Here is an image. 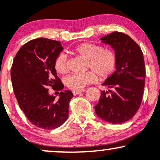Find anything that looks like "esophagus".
<instances>
[{
    "label": "esophagus",
    "instance_id": "34e87169",
    "mask_svg": "<svg viewBox=\"0 0 160 160\" xmlns=\"http://www.w3.org/2000/svg\"><path fill=\"white\" fill-rule=\"evenodd\" d=\"M85 92V90H80V91H73V94H74V95H78V94H80V93H82V92Z\"/></svg>",
    "mask_w": 160,
    "mask_h": 160
}]
</instances>
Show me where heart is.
<instances>
[{
  "label": "heart",
  "instance_id": "heart-1",
  "mask_svg": "<svg viewBox=\"0 0 160 160\" xmlns=\"http://www.w3.org/2000/svg\"><path fill=\"white\" fill-rule=\"evenodd\" d=\"M73 52L77 56L87 59L86 67L93 71H88L84 74H72L65 78V86L71 90H82L86 85L96 81V72L102 79H107L114 73L117 58L113 49L103 48L102 46L95 43H82L77 46ZM54 67L57 73L60 74L68 72L67 58L64 55H59L56 58Z\"/></svg>",
  "mask_w": 160,
  "mask_h": 160
}]
</instances>
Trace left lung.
Segmentation results:
<instances>
[{
  "instance_id": "1",
  "label": "left lung",
  "mask_w": 160,
  "mask_h": 160,
  "mask_svg": "<svg viewBox=\"0 0 160 160\" xmlns=\"http://www.w3.org/2000/svg\"><path fill=\"white\" fill-rule=\"evenodd\" d=\"M101 40L113 49L117 63L115 72L102 83L110 90L101 91L95 111L106 122L123 123L135 116L142 102L146 75L144 56L139 46L122 32H112Z\"/></svg>"
}]
</instances>
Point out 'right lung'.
Here are the masks:
<instances>
[{
	"label": "right lung",
	"instance_id": "obj_1",
	"mask_svg": "<svg viewBox=\"0 0 160 160\" xmlns=\"http://www.w3.org/2000/svg\"><path fill=\"white\" fill-rule=\"evenodd\" d=\"M63 50L59 41L37 38L24 44L16 53L11 80L20 108L33 125L43 129H54L68 117L73 93L64 88L56 74L54 63ZM60 91V98L48 94L47 86Z\"/></svg>",
	"mask_w": 160,
	"mask_h": 160
}]
</instances>
